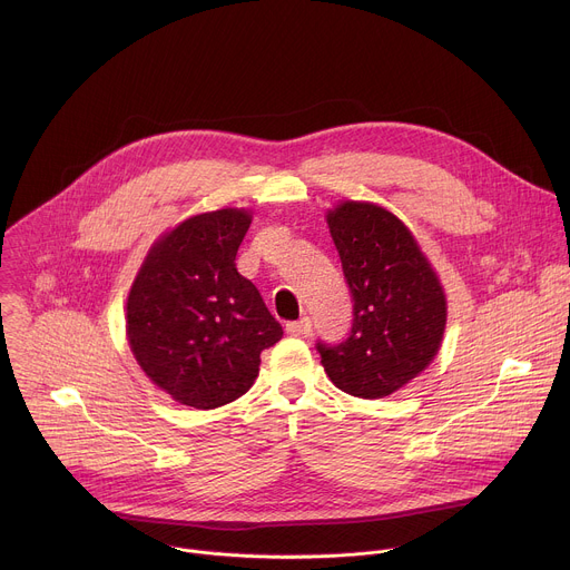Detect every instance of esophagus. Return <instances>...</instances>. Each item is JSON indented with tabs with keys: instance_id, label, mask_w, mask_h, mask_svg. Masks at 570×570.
<instances>
[{
	"instance_id": "esophagus-1",
	"label": "esophagus",
	"mask_w": 570,
	"mask_h": 570,
	"mask_svg": "<svg viewBox=\"0 0 570 570\" xmlns=\"http://www.w3.org/2000/svg\"><path fill=\"white\" fill-rule=\"evenodd\" d=\"M286 334L293 336V338H306V336L311 334V320H308V317H302V320L288 322V324H286Z\"/></svg>"
}]
</instances>
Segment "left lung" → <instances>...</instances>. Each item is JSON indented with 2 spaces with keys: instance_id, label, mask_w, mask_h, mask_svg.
<instances>
[{
  "instance_id": "left-lung-1",
  "label": "left lung",
  "mask_w": 570,
  "mask_h": 570,
  "mask_svg": "<svg viewBox=\"0 0 570 570\" xmlns=\"http://www.w3.org/2000/svg\"><path fill=\"white\" fill-rule=\"evenodd\" d=\"M327 223L354 320L343 343L315 347L336 387L381 399L435 358L446 327V297L411 229L387 209L347 200L327 214Z\"/></svg>"
}]
</instances>
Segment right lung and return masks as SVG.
<instances>
[{
  "mask_svg": "<svg viewBox=\"0 0 570 570\" xmlns=\"http://www.w3.org/2000/svg\"><path fill=\"white\" fill-rule=\"evenodd\" d=\"M250 220L246 209L187 218L150 248L128 295L126 332L139 367L191 409L246 394L262 352L284 336L234 264Z\"/></svg>",
  "mask_w": 570,
  "mask_h": 570,
  "instance_id": "obj_1",
  "label": "right lung"
}]
</instances>
